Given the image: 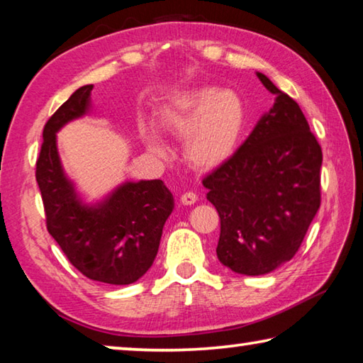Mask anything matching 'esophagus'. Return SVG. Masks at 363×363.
I'll list each match as a JSON object with an SVG mask.
<instances>
[{
  "mask_svg": "<svg viewBox=\"0 0 363 363\" xmlns=\"http://www.w3.org/2000/svg\"><path fill=\"white\" fill-rule=\"evenodd\" d=\"M196 201V195L194 192H184L181 195V203L182 205H194Z\"/></svg>",
  "mask_w": 363,
  "mask_h": 363,
  "instance_id": "obj_1",
  "label": "esophagus"
}]
</instances>
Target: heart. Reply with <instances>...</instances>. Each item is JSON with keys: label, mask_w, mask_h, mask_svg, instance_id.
<instances>
[{"label": "heart", "mask_w": 363, "mask_h": 363, "mask_svg": "<svg viewBox=\"0 0 363 363\" xmlns=\"http://www.w3.org/2000/svg\"><path fill=\"white\" fill-rule=\"evenodd\" d=\"M247 123L242 97L233 91L203 88L194 91L163 116V125L179 138H187L186 155L199 168H216L232 157ZM147 143L158 157H168V149L155 134Z\"/></svg>", "instance_id": "1"}]
</instances>
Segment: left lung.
Wrapping results in <instances>:
<instances>
[{
  "label": "left lung",
  "mask_w": 363,
  "mask_h": 363,
  "mask_svg": "<svg viewBox=\"0 0 363 363\" xmlns=\"http://www.w3.org/2000/svg\"><path fill=\"white\" fill-rule=\"evenodd\" d=\"M274 107L223 164L205 176L218 210V259L237 274L262 275L298 253L320 208L322 147L303 110L270 79Z\"/></svg>",
  "instance_id": "obj_1"
}]
</instances>
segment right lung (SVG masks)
Returning <instances> with one entry per match:
<instances>
[{
  "label": "right lung",
  "instance_id": "add662e5",
  "mask_svg": "<svg viewBox=\"0 0 363 363\" xmlns=\"http://www.w3.org/2000/svg\"><path fill=\"white\" fill-rule=\"evenodd\" d=\"M91 91L93 84L82 86L46 121L35 176L48 232L72 266L91 280L130 285L155 259L174 200L163 181L155 179L126 182L101 203H83L64 174L56 133L86 113Z\"/></svg>",
  "mask_w": 363,
  "mask_h": 363
}]
</instances>
